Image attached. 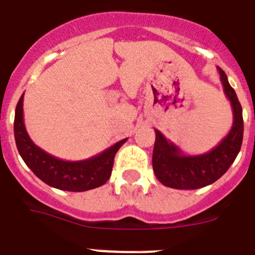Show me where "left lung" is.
I'll return each mask as SVG.
<instances>
[{
  "mask_svg": "<svg viewBox=\"0 0 255 255\" xmlns=\"http://www.w3.org/2000/svg\"><path fill=\"white\" fill-rule=\"evenodd\" d=\"M224 93L233 110V126L229 134L207 153L188 155L155 129L153 170L158 181L176 190H197L218 181L239 154L244 134L243 110L225 72L218 67Z\"/></svg>",
  "mask_w": 255,
  "mask_h": 255,
  "instance_id": "1",
  "label": "left lung"
}]
</instances>
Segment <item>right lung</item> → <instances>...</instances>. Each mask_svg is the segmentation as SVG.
Masks as SVG:
<instances>
[{"label":"right lung","mask_w":255,"mask_h":255,"mask_svg":"<svg viewBox=\"0 0 255 255\" xmlns=\"http://www.w3.org/2000/svg\"><path fill=\"white\" fill-rule=\"evenodd\" d=\"M24 93L15 111L13 132L21 158L37 178L58 190L83 192L102 186L109 181L114 165V158L128 139H123L100 154L85 160H63L46 153L30 139L24 123Z\"/></svg>","instance_id":"obj_1"}]
</instances>
